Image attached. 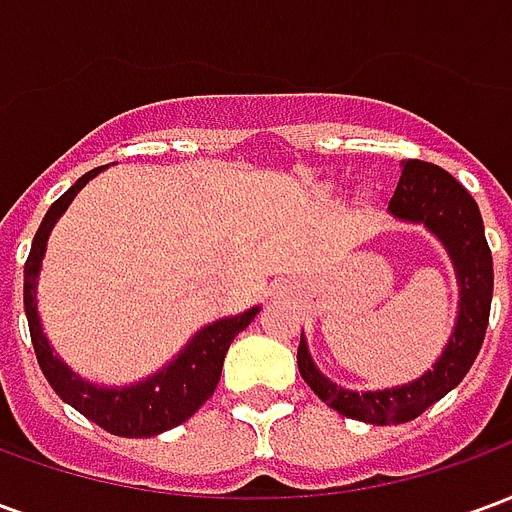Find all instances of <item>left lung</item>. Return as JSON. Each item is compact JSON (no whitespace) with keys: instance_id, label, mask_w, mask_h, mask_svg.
Masks as SVG:
<instances>
[{"instance_id":"left-lung-1","label":"left lung","mask_w":512,"mask_h":512,"mask_svg":"<svg viewBox=\"0 0 512 512\" xmlns=\"http://www.w3.org/2000/svg\"><path fill=\"white\" fill-rule=\"evenodd\" d=\"M386 211L397 222L422 224L450 255L458 279V315L450 340L430 370L408 384L389 389H345L326 378L312 362L310 345L301 332L299 373L315 395L343 417L362 419L370 425H400L419 417L428 406L461 384L480 354L488 312L494 296V260L485 241L483 216L472 194L450 172L428 161H403V172Z\"/></svg>"}]
</instances>
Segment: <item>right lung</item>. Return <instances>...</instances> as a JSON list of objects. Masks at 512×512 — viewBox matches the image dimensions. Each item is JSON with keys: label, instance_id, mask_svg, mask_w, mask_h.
I'll return each mask as SVG.
<instances>
[{"label": "right lung", "instance_id": "add662e5", "mask_svg": "<svg viewBox=\"0 0 512 512\" xmlns=\"http://www.w3.org/2000/svg\"><path fill=\"white\" fill-rule=\"evenodd\" d=\"M101 169L104 167L90 169L87 175H82L43 216L35 241H32V249H29L27 266H24V312H27L29 334H32L38 365L51 389L68 406L76 408L87 419H93L95 425H101L109 433L126 436V439H147V436H158L164 430L183 425L213 395L219 376H222L227 348L235 340V334L244 332L246 326L255 321L260 307H249L241 315L205 323L200 332L169 359L167 365L142 378V381H134V384L104 386L73 373L71 367L57 356L54 345L49 343V337L43 332V323H40L38 315V277L54 224L60 222V216L68 211L73 197Z\"/></svg>", "mask_w": 512, "mask_h": 512}]
</instances>
